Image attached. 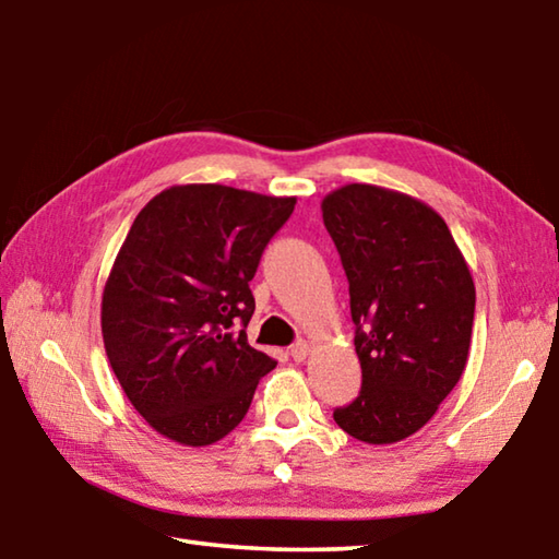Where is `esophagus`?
Instances as JSON below:
<instances>
[{
    "label": "esophagus",
    "mask_w": 559,
    "mask_h": 559,
    "mask_svg": "<svg viewBox=\"0 0 559 559\" xmlns=\"http://www.w3.org/2000/svg\"><path fill=\"white\" fill-rule=\"evenodd\" d=\"M308 353H310V347H308L306 340H298L296 345H290V357L296 359V362H302V359L308 357Z\"/></svg>",
    "instance_id": "esophagus-1"
}]
</instances>
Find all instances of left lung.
Listing matches in <instances>:
<instances>
[{"label":"left lung","instance_id":"1","mask_svg":"<svg viewBox=\"0 0 559 559\" xmlns=\"http://www.w3.org/2000/svg\"><path fill=\"white\" fill-rule=\"evenodd\" d=\"M323 222L349 283L357 400L333 412L365 443L419 431L466 370L476 288L447 222L409 194L345 185Z\"/></svg>","mask_w":559,"mask_h":559}]
</instances>
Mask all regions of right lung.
<instances>
[{"label":"right lung","mask_w":559,"mask_h":559,"mask_svg":"<svg viewBox=\"0 0 559 559\" xmlns=\"http://www.w3.org/2000/svg\"><path fill=\"white\" fill-rule=\"evenodd\" d=\"M293 206L296 197L177 185L132 222L103 288L100 328L122 392L163 437L224 439L276 367L243 328L257 308L249 281Z\"/></svg>","instance_id":"obj_1"}]
</instances>
